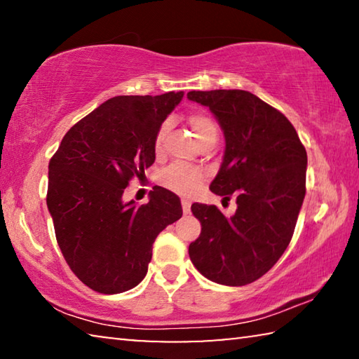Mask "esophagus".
<instances>
[{
    "mask_svg": "<svg viewBox=\"0 0 359 359\" xmlns=\"http://www.w3.org/2000/svg\"><path fill=\"white\" fill-rule=\"evenodd\" d=\"M182 210H184V214H190L191 203L188 199H182Z\"/></svg>",
    "mask_w": 359,
    "mask_h": 359,
    "instance_id": "esophagus-1",
    "label": "esophagus"
}]
</instances>
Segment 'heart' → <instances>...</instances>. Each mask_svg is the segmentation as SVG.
I'll return each instance as SVG.
<instances>
[{
	"label": "heart",
	"mask_w": 359,
	"mask_h": 359,
	"mask_svg": "<svg viewBox=\"0 0 359 359\" xmlns=\"http://www.w3.org/2000/svg\"><path fill=\"white\" fill-rule=\"evenodd\" d=\"M188 123H190L193 135L196 137L199 145L209 144V142H217L218 137V130L215 121L212 120L209 115L201 114V112H193L190 117H188ZM169 131V123L165 121L160 128L156 131L155 137V151L156 154H161L163 144H165V139ZM204 174L199 171V169L188 168L185 165H172L169 166L165 172L160 175V182L163 187L169 188L179 194H184V196H191V194L199 190V187L203 184Z\"/></svg>",
	"instance_id": "heart-1"
}]
</instances>
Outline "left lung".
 Segmentation results:
<instances>
[{
	"instance_id": "obj_1",
	"label": "left lung",
	"mask_w": 359,
	"mask_h": 359,
	"mask_svg": "<svg viewBox=\"0 0 359 359\" xmlns=\"http://www.w3.org/2000/svg\"><path fill=\"white\" fill-rule=\"evenodd\" d=\"M209 107L224 135L220 171L210 191L236 198V214L194 203L201 234L188 247L209 280L242 287L264 276L287 250L306 196L307 154L282 112L245 90L190 92Z\"/></svg>"
}]
</instances>
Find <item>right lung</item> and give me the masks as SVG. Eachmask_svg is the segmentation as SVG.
I'll return each instance as SVG.
<instances>
[{"mask_svg":"<svg viewBox=\"0 0 359 359\" xmlns=\"http://www.w3.org/2000/svg\"><path fill=\"white\" fill-rule=\"evenodd\" d=\"M184 92L115 96L66 133L48 163L47 208L71 271L117 294L147 274L151 245L182 217L179 196L155 187L149 203L123 201L128 182L155 161L156 131Z\"/></svg>","mask_w":359,"mask_h":359,"instance_id":"add662e5","label":"right lung"}]
</instances>
